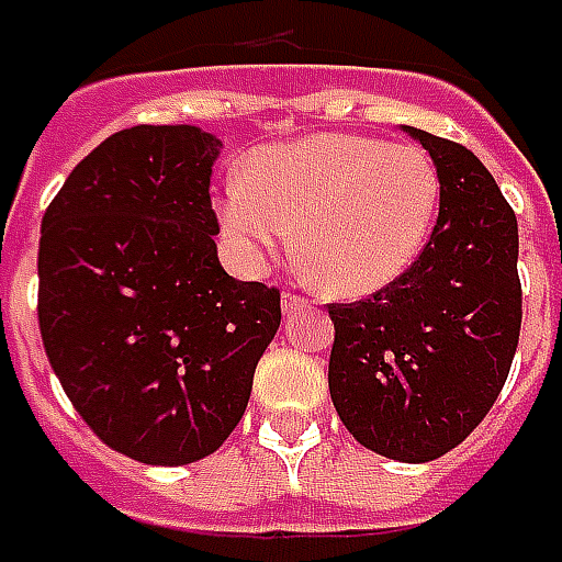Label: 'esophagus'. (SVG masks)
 <instances>
[{
    "mask_svg": "<svg viewBox=\"0 0 562 562\" xmlns=\"http://www.w3.org/2000/svg\"><path fill=\"white\" fill-rule=\"evenodd\" d=\"M303 306H306V301L297 297V294H282V313L285 315L297 313V310H303Z\"/></svg>",
    "mask_w": 562,
    "mask_h": 562,
    "instance_id": "esophagus-1",
    "label": "esophagus"
}]
</instances>
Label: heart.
<instances>
[{"label": "heart", "instance_id": "1", "mask_svg": "<svg viewBox=\"0 0 562 562\" xmlns=\"http://www.w3.org/2000/svg\"><path fill=\"white\" fill-rule=\"evenodd\" d=\"M438 202V166L417 145L318 133L252 154L228 178L217 217L247 268L297 240L324 292L366 297L419 259Z\"/></svg>", "mask_w": 562, "mask_h": 562}]
</instances>
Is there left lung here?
Masks as SVG:
<instances>
[{"label":"left lung","instance_id":"8db88e82","mask_svg":"<svg viewBox=\"0 0 562 562\" xmlns=\"http://www.w3.org/2000/svg\"><path fill=\"white\" fill-rule=\"evenodd\" d=\"M438 166V223L396 282L330 303L327 384L345 429L405 464L459 447L501 396L521 330L518 220L464 145L402 127Z\"/></svg>","mask_w":562,"mask_h":562}]
</instances>
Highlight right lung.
I'll return each mask as SVG.
<instances>
[{"label":"right lung","instance_id":"add662e5","mask_svg":"<svg viewBox=\"0 0 562 562\" xmlns=\"http://www.w3.org/2000/svg\"><path fill=\"white\" fill-rule=\"evenodd\" d=\"M214 133L139 124L74 166L41 220L37 324L89 429L143 464L220 450L280 330V292L228 277Z\"/></svg>","mask_w":562,"mask_h":562}]
</instances>
